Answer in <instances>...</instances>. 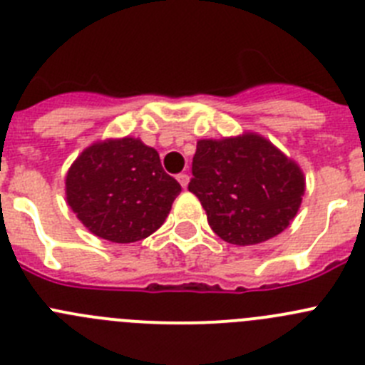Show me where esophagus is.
Wrapping results in <instances>:
<instances>
[{
  "instance_id": "1",
  "label": "esophagus",
  "mask_w": 365,
  "mask_h": 365,
  "mask_svg": "<svg viewBox=\"0 0 365 365\" xmlns=\"http://www.w3.org/2000/svg\"><path fill=\"white\" fill-rule=\"evenodd\" d=\"M176 180H178L180 185H182L183 189H185V187L189 185V175H187V173H180V175L176 176Z\"/></svg>"
}]
</instances>
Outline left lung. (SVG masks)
<instances>
[{
	"label": "left lung",
	"mask_w": 365,
	"mask_h": 365,
	"mask_svg": "<svg viewBox=\"0 0 365 365\" xmlns=\"http://www.w3.org/2000/svg\"><path fill=\"white\" fill-rule=\"evenodd\" d=\"M189 190L221 240L247 247L290 225L301 207L304 175L267 138L245 133L198 142Z\"/></svg>",
	"instance_id": "obj_1"
}]
</instances>
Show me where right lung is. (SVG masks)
Masks as SVG:
<instances>
[{
  "mask_svg": "<svg viewBox=\"0 0 365 365\" xmlns=\"http://www.w3.org/2000/svg\"><path fill=\"white\" fill-rule=\"evenodd\" d=\"M182 187L138 138L97 142L66 175V202L95 236L135 243L162 227Z\"/></svg>",
  "mask_w": 365,
  "mask_h": 365,
  "instance_id": "right-lung-1",
  "label": "right lung"
}]
</instances>
